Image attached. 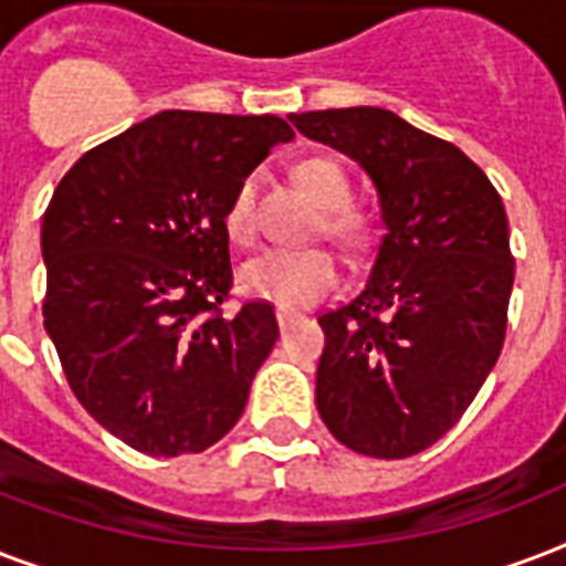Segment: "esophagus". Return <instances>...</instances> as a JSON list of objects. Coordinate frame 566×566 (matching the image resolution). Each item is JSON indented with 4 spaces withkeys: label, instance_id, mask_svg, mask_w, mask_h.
I'll list each match as a JSON object with an SVG mask.
<instances>
[{
    "label": "esophagus",
    "instance_id": "1",
    "mask_svg": "<svg viewBox=\"0 0 566 566\" xmlns=\"http://www.w3.org/2000/svg\"><path fill=\"white\" fill-rule=\"evenodd\" d=\"M295 318H297V315L292 313V310H277V322H280V327H283V331H286L289 324L295 322Z\"/></svg>",
    "mask_w": 566,
    "mask_h": 566
}]
</instances>
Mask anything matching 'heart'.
I'll list each match as a JSON object with an SVG mask.
<instances>
[{
  "label": "heart",
  "instance_id": "obj_1",
  "mask_svg": "<svg viewBox=\"0 0 566 566\" xmlns=\"http://www.w3.org/2000/svg\"><path fill=\"white\" fill-rule=\"evenodd\" d=\"M297 182L322 206V230L345 248H363L371 239L366 209L352 203V177L331 156H313L295 168ZM223 227L235 244L256 235V174L233 188L223 209ZM339 280V265L327 248H271L242 265V289L248 295L277 306H306L322 301Z\"/></svg>",
  "mask_w": 566,
  "mask_h": 566
}]
</instances>
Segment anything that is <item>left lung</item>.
<instances>
[{
	"label": "left lung",
	"instance_id": "8db88e82",
	"mask_svg": "<svg viewBox=\"0 0 566 566\" xmlns=\"http://www.w3.org/2000/svg\"><path fill=\"white\" fill-rule=\"evenodd\" d=\"M289 120L360 161L387 227L366 286L318 315V413L360 454H419L467 413L502 354L514 286L502 197L467 153L387 108Z\"/></svg>",
	"mask_w": 566,
	"mask_h": 566
}]
</instances>
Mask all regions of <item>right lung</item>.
<instances>
[{
	"mask_svg": "<svg viewBox=\"0 0 566 566\" xmlns=\"http://www.w3.org/2000/svg\"><path fill=\"white\" fill-rule=\"evenodd\" d=\"M277 115L161 112L96 144L43 212V327L78 405L126 446L203 451L244 413L277 343L269 301L223 315V209L277 142Z\"/></svg>",
	"mask_w": 566,
	"mask_h": 566,
	"instance_id": "right-lung-1",
	"label": "right lung"
}]
</instances>
